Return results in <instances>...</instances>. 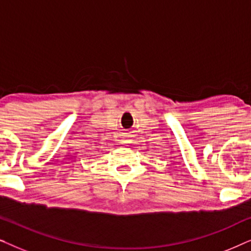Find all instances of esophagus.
<instances>
[{
	"instance_id": "obj_1",
	"label": "esophagus",
	"mask_w": 251,
	"mask_h": 251,
	"mask_svg": "<svg viewBox=\"0 0 251 251\" xmlns=\"http://www.w3.org/2000/svg\"><path fill=\"white\" fill-rule=\"evenodd\" d=\"M122 143H128V140H126V139H122Z\"/></svg>"
}]
</instances>
